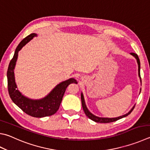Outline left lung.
I'll return each mask as SVG.
<instances>
[{"label": "left lung", "mask_w": 150, "mask_h": 150, "mask_svg": "<svg viewBox=\"0 0 150 150\" xmlns=\"http://www.w3.org/2000/svg\"><path fill=\"white\" fill-rule=\"evenodd\" d=\"M132 56H133L137 59V64H138V77H140V83L142 84V81H141V77H140V59L138 58V56L137 54L135 53H130ZM141 92V89H140V93ZM81 102H82V106H83V110L84 111V113L86 114V115L88 117L91 119L93 121H95L96 122H101V123H108V122H114V121H116L119 120V119H122L123 117H127L129 115V114L132 112V110H134V106L135 105H134V106L131 108V110H130L129 112L127 113L126 114H125L123 115H121V116H119L117 117H113V118H109V117H98L96 116L94 114H92L91 111L88 110V109L87 108L86 105V103H85V101H84V96H83V92H81Z\"/></svg>", "instance_id": "obj_1"}]
</instances>
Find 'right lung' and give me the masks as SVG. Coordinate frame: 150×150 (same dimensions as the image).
I'll return each instance as SVG.
<instances>
[{
  "label": "right lung",
  "instance_id": "right-lung-1",
  "mask_svg": "<svg viewBox=\"0 0 150 150\" xmlns=\"http://www.w3.org/2000/svg\"><path fill=\"white\" fill-rule=\"evenodd\" d=\"M37 36L36 33H31L21 40L18 45L8 68L7 79L8 93L13 102L29 115L40 118L54 115L56 113L68 85L73 83H77V82L74 78H70L66 81H62L57 84L47 96L40 99L29 98L24 96L19 91L16 85L14 76V69L18 59V52L27 43Z\"/></svg>",
  "mask_w": 150,
  "mask_h": 150
}]
</instances>
